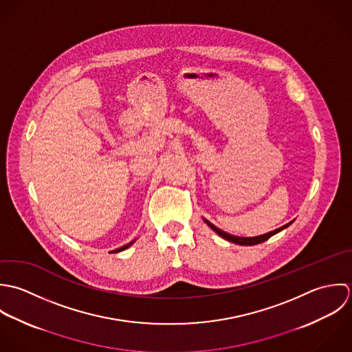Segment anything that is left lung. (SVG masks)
<instances>
[{
    "mask_svg": "<svg viewBox=\"0 0 352 352\" xmlns=\"http://www.w3.org/2000/svg\"><path fill=\"white\" fill-rule=\"evenodd\" d=\"M204 221L211 227L212 230H213L217 235H220L221 238H224V239H227V241H230V242H232V243H236V245H242V246H253V245L261 243V242H264V241L270 239L272 235H275V234L280 232L281 230L287 228V227H288L294 220H292V221H289V223H287V224H284L283 227H279V228H276V230L271 231V232H267V234H263V235H258V236H249V238H246V236H235V235H231V234H228V232L221 231V230H220V228H217L216 226H213L211 221H208L207 219H204Z\"/></svg>",
    "mask_w": 352,
    "mask_h": 352,
    "instance_id": "8db88e82",
    "label": "left lung"
}]
</instances>
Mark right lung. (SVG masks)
<instances>
[{"mask_svg":"<svg viewBox=\"0 0 352 352\" xmlns=\"http://www.w3.org/2000/svg\"><path fill=\"white\" fill-rule=\"evenodd\" d=\"M133 242H135V241H132V242H131V243H128V245H124V246H121V248H118V249H116V250H113V253H117V252H122V250H125V249H128V248H129V246H131V245H132V243H133ZM110 253H111V252H110Z\"/></svg>","mask_w":352,"mask_h":352,"instance_id":"right-lung-1","label":"right lung"}]
</instances>
